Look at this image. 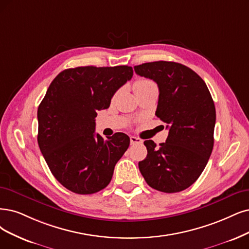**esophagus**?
Instances as JSON below:
<instances>
[{
    "label": "esophagus",
    "mask_w": 249,
    "mask_h": 249,
    "mask_svg": "<svg viewBox=\"0 0 249 249\" xmlns=\"http://www.w3.org/2000/svg\"><path fill=\"white\" fill-rule=\"evenodd\" d=\"M130 142H131V144L142 143V140L139 139V137H136V136H130Z\"/></svg>",
    "instance_id": "obj_1"
}]
</instances>
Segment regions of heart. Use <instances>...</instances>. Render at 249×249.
I'll return each mask as SVG.
<instances>
[{"instance_id": "heart-1", "label": "heart", "mask_w": 249, "mask_h": 249, "mask_svg": "<svg viewBox=\"0 0 249 249\" xmlns=\"http://www.w3.org/2000/svg\"><path fill=\"white\" fill-rule=\"evenodd\" d=\"M149 88H157V87H156V84L153 81L148 80V79L139 80V81H136L135 84H134L135 92L141 91V90H144V89H149Z\"/></svg>"}]
</instances>
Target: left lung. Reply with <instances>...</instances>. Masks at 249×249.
<instances>
[{
    "mask_svg": "<svg viewBox=\"0 0 249 249\" xmlns=\"http://www.w3.org/2000/svg\"><path fill=\"white\" fill-rule=\"evenodd\" d=\"M142 77L157 83L159 100L156 116L169 130L157 146L143 143L146 158L139 167L148 185L160 192L177 193L194 183L204 170L213 149L215 107L205 82L190 68L173 61L135 66Z\"/></svg>",
    "mask_w": 249,
    "mask_h": 249,
    "instance_id": "obj_1",
    "label": "left lung"
}]
</instances>
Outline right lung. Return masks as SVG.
Returning <instances> with one entry per match:
<instances>
[{
    "mask_svg": "<svg viewBox=\"0 0 249 249\" xmlns=\"http://www.w3.org/2000/svg\"><path fill=\"white\" fill-rule=\"evenodd\" d=\"M132 76L128 66L68 69L55 77L41 101L40 150L54 178L76 194L105 189L129 146L130 139L122 132L107 141L95 133V117Z\"/></svg>",
    "mask_w": 249,
    "mask_h": 249,
    "instance_id": "1",
    "label": "right lung"
}]
</instances>
